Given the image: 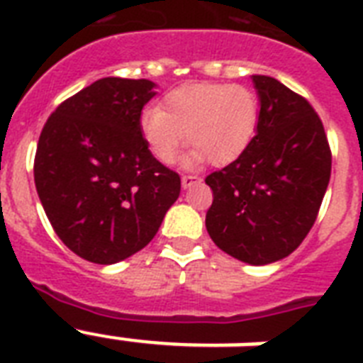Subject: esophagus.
<instances>
[{
  "instance_id": "1",
  "label": "esophagus",
  "mask_w": 363,
  "mask_h": 363,
  "mask_svg": "<svg viewBox=\"0 0 363 363\" xmlns=\"http://www.w3.org/2000/svg\"><path fill=\"white\" fill-rule=\"evenodd\" d=\"M199 182H201V177H198V175H182V179H181L182 188H190V186H194V184H199Z\"/></svg>"
}]
</instances>
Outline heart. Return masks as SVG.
Here are the masks:
<instances>
[{"label": "heart", "mask_w": 363, "mask_h": 363, "mask_svg": "<svg viewBox=\"0 0 363 363\" xmlns=\"http://www.w3.org/2000/svg\"><path fill=\"white\" fill-rule=\"evenodd\" d=\"M259 99L248 86L226 82H190L164 96L162 105L141 116V135L162 164H171L184 143L192 145L184 165L209 158L213 165L235 162L252 141Z\"/></svg>", "instance_id": "1"}]
</instances>
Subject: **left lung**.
I'll use <instances>...</instances> for the list:
<instances>
[{
  "label": "left lung",
  "instance_id": "1",
  "mask_svg": "<svg viewBox=\"0 0 363 363\" xmlns=\"http://www.w3.org/2000/svg\"><path fill=\"white\" fill-rule=\"evenodd\" d=\"M259 121L248 148L205 182V226L215 245L250 265L273 264L313 228L332 173L322 121L309 101L273 77L252 75Z\"/></svg>",
  "mask_w": 363,
  "mask_h": 363
}]
</instances>
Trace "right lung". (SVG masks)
I'll list each match as a JSON object with an SVG mask.
<instances>
[{"mask_svg":"<svg viewBox=\"0 0 363 363\" xmlns=\"http://www.w3.org/2000/svg\"><path fill=\"white\" fill-rule=\"evenodd\" d=\"M154 88L147 79H99L48 116L37 143L43 209L65 247L94 264H116L147 247L181 194V177L141 135Z\"/></svg>","mask_w":363,"mask_h":363,"instance_id":"1","label":"right lung"}]
</instances>
